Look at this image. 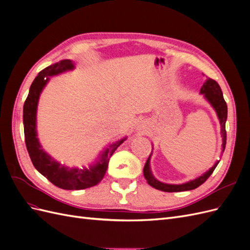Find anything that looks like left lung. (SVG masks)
Returning a JSON list of instances; mask_svg holds the SVG:
<instances>
[{
    "label": "left lung",
    "mask_w": 250,
    "mask_h": 250,
    "mask_svg": "<svg viewBox=\"0 0 250 250\" xmlns=\"http://www.w3.org/2000/svg\"><path fill=\"white\" fill-rule=\"evenodd\" d=\"M200 93L204 95V97L207 98L208 101L211 104L217 112L218 118L220 120V125H221V137H222V151L225 149L226 145V130H225V123H226V119H228V105H226V102L223 98V94L221 87L219 86L218 83L211 78L207 77V81L203 83V85L200 89ZM151 155V154H150ZM150 155L148 157V160L145 164V167H144V176H145L147 183L153 187L156 190L164 191V192H184V191H190L194 190V188H198L201 186L203 183H206L207 179L211 175V173L214 172L216 169L217 165L219 164V161L216 162V164L211 167L206 174H203L200 177L196 178L195 180L188 181L187 184L184 185H167V184H163L161 181L156 180L152 174H151L150 167H149V161H150Z\"/></svg>",
    "instance_id": "1"
}]
</instances>
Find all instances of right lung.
I'll return each instance as SVG.
<instances>
[{"label": "right lung", "instance_id": "1", "mask_svg": "<svg viewBox=\"0 0 250 250\" xmlns=\"http://www.w3.org/2000/svg\"><path fill=\"white\" fill-rule=\"evenodd\" d=\"M74 69L72 60L65 59L60 62L47 66L39 73L30 86L29 95L24 104V132L25 143L30 158L35 169L46 177L51 183L63 190H84L98 185L106 173L109 158L116 149L124 140L119 141L107 148L102 153L100 162H98L89 169H69L62 165L53 161L42 149L39 140L36 138V108L39 98L43 86L49 80V76L57 75L67 70Z\"/></svg>", "mask_w": 250, "mask_h": 250}]
</instances>
